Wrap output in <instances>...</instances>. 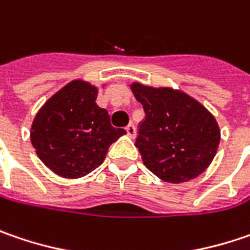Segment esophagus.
<instances>
[{
  "mask_svg": "<svg viewBox=\"0 0 250 250\" xmlns=\"http://www.w3.org/2000/svg\"><path fill=\"white\" fill-rule=\"evenodd\" d=\"M125 129H126V133H128V136H129V138H135V135H136V129H135V125H133V124H129Z\"/></svg>",
  "mask_w": 250,
  "mask_h": 250,
  "instance_id": "esophagus-1",
  "label": "esophagus"
}]
</instances>
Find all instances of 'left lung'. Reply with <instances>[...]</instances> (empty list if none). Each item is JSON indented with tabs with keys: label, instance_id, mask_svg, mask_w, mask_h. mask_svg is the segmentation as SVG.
Masks as SVG:
<instances>
[{
	"label": "left lung",
	"instance_id": "8db88e82",
	"mask_svg": "<svg viewBox=\"0 0 250 250\" xmlns=\"http://www.w3.org/2000/svg\"><path fill=\"white\" fill-rule=\"evenodd\" d=\"M131 90L146 115L135 142L145 166L174 184L206 171L221 139L214 115L180 90L141 83H132Z\"/></svg>",
	"mask_w": 250,
	"mask_h": 250
}]
</instances>
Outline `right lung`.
I'll return each mask as SVG.
<instances>
[{"instance_id":"right-lung-1","label":"right lung","mask_w":250,"mask_h":250,"mask_svg":"<svg viewBox=\"0 0 250 250\" xmlns=\"http://www.w3.org/2000/svg\"><path fill=\"white\" fill-rule=\"evenodd\" d=\"M98 88L73 80L38 111L31 142L38 157L57 176L79 179L98 167L108 147L125 129L111 125L108 111L97 105Z\"/></svg>"}]
</instances>
